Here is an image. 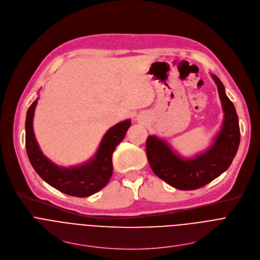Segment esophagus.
Segmentation results:
<instances>
[{"label":"esophagus","mask_w":260,"mask_h":260,"mask_svg":"<svg viewBox=\"0 0 260 260\" xmlns=\"http://www.w3.org/2000/svg\"><path fill=\"white\" fill-rule=\"evenodd\" d=\"M139 120H140V119H139Z\"/></svg>","instance_id":"1"}]
</instances>
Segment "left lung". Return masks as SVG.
I'll list each match as a JSON object with an SVG mask.
<instances>
[{
	"instance_id": "left-lung-1",
	"label": "left lung",
	"mask_w": 260,
	"mask_h": 260,
	"mask_svg": "<svg viewBox=\"0 0 260 260\" xmlns=\"http://www.w3.org/2000/svg\"><path fill=\"white\" fill-rule=\"evenodd\" d=\"M211 76L217 85L224 119L210 149L192 159H183L156 136H149L146 141V153L154 174L179 190H196L212 182L230 167L239 148L240 126L235 106L225 95L220 79L214 74Z\"/></svg>"
}]
</instances>
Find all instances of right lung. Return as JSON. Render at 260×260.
Returning <instances> with one entry per match:
<instances>
[{
	"label": "right lung",
	"instance_id": "obj_1",
	"mask_svg": "<svg viewBox=\"0 0 260 260\" xmlns=\"http://www.w3.org/2000/svg\"><path fill=\"white\" fill-rule=\"evenodd\" d=\"M37 104L38 100L29 106L25 120L26 152L37 174L50 186L69 196L88 197L103 189L113 172L112 154L125 137L132 123L131 120L121 121L109 128L103 137L96 155L90 161L70 168L61 167L42 153L35 138L32 120Z\"/></svg>",
	"mask_w": 260,
	"mask_h": 260
}]
</instances>
